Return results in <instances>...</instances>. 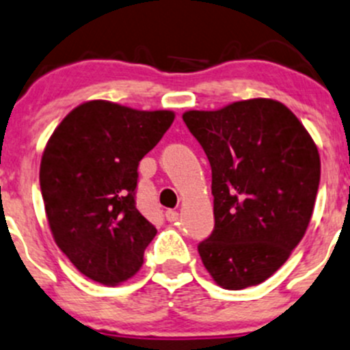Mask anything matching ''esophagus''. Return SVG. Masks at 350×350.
<instances>
[{"instance_id":"1","label":"esophagus","mask_w":350,"mask_h":350,"mask_svg":"<svg viewBox=\"0 0 350 350\" xmlns=\"http://www.w3.org/2000/svg\"><path fill=\"white\" fill-rule=\"evenodd\" d=\"M165 217H167L168 222H176V221H178V212L172 211V208H170V211L165 212Z\"/></svg>"}]
</instances>
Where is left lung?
Segmentation results:
<instances>
[{"label":"left lung","mask_w":350,"mask_h":350,"mask_svg":"<svg viewBox=\"0 0 350 350\" xmlns=\"http://www.w3.org/2000/svg\"><path fill=\"white\" fill-rule=\"evenodd\" d=\"M183 121L212 168L215 226L199 244L208 275L226 290L262 283L305 236L320 182V154L298 118L256 97Z\"/></svg>","instance_id":"1"}]
</instances>
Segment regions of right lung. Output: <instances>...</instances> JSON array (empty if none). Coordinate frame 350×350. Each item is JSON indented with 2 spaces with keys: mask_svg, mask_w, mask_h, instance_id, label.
Masks as SVG:
<instances>
[{
  "mask_svg": "<svg viewBox=\"0 0 350 350\" xmlns=\"http://www.w3.org/2000/svg\"><path fill=\"white\" fill-rule=\"evenodd\" d=\"M175 120L88 100L64 118L42 154L40 189L57 246L84 276L120 284L143 265L157 229L136 208L142 158Z\"/></svg>",
  "mask_w": 350,
  "mask_h": 350,
  "instance_id": "right-lung-1",
  "label": "right lung"
}]
</instances>
